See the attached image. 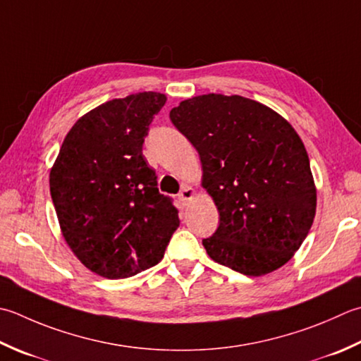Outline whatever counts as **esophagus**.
I'll return each mask as SVG.
<instances>
[{"label":"esophagus","mask_w":361,"mask_h":361,"mask_svg":"<svg viewBox=\"0 0 361 361\" xmlns=\"http://www.w3.org/2000/svg\"><path fill=\"white\" fill-rule=\"evenodd\" d=\"M192 195H194V189L190 188V186H188V185H183L181 190L178 192V200L185 203L189 199H192Z\"/></svg>","instance_id":"34e87169"}]
</instances>
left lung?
<instances>
[{"instance_id":"1","label":"left lung","mask_w":361,"mask_h":361,"mask_svg":"<svg viewBox=\"0 0 361 361\" xmlns=\"http://www.w3.org/2000/svg\"><path fill=\"white\" fill-rule=\"evenodd\" d=\"M171 120L200 154L219 227L203 239L216 263L249 277L288 263L312 228L316 189L299 134L267 106L239 95L189 98Z\"/></svg>"}]
</instances>
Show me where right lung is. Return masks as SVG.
Listing matches in <instances>:
<instances>
[{"mask_svg": "<svg viewBox=\"0 0 361 361\" xmlns=\"http://www.w3.org/2000/svg\"><path fill=\"white\" fill-rule=\"evenodd\" d=\"M164 104L166 95L139 92L92 109L68 131L49 173L63 238L102 277L126 279L157 266L180 225L142 154Z\"/></svg>", "mask_w": 361, "mask_h": 361, "instance_id": "obj_1", "label": "right lung"}]
</instances>
